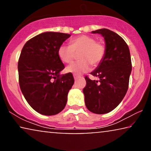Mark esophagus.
I'll list each match as a JSON object with an SVG mask.
<instances>
[{
	"mask_svg": "<svg viewBox=\"0 0 151 151\" xmlns=\"http://www.w3.org/2000/svg\"><path fill=\"white\" fill-rule=\"evenodd\" d=\"M73 78H74V79L76 80L77 78H79V76L77 75V74H73Z\"/></svg>",
	"mask_w": 151,
	"mask_h": 151,
	"instance_id": "obj_1",
	"label": "esophagus"
}]
</instances>
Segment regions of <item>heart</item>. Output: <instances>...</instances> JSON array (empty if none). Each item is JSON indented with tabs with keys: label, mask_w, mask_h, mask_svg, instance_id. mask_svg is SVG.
Listing matches in <instances>:
<instances>
[{
	"label": "heart",
	"mask_w": 151,
	"mask_h": 151,
	"mask_svg": "<svg viewBox=\"0 0 151 151\" xmlns=\"http://www.w3.org/2000/svg\"><path fill=\"white\" fill-rule=\"evenodd\" d=\"M78 55L79 62L71 64L67 67V71L75 74L85 73L91 69V65L94 67L98 65L104 58L106 49L104 45L97 42L92 36L82 35L72 39L70 45H63L58 48V54L62 62L71 63Z\"/></svg>",
	"instance_id": "b5f03b06"
}]
</instances>
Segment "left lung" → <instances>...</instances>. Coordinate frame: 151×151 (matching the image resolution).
<instances>
[{
  "label": "left lung",
  "instance_id": "obj_1",
  "mask_svg": "<svg viewBox=\"0 0 151 151\" xmlns=\"http://www.w3.org/2000/svg\"><path fill=\"white\" fill-rule=\"evenodd\" d=\"M92 33L104 37L106 52L96 69L91 73L100 80L85 76L84 101L91 112L104 114L116 108L127 93L132 70L131 55L127 44L116 33L107 29Z\"/></svg>",
  "mask_w": 151,
  "mask_h": 151
}]
</instances>
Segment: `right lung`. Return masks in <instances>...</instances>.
Returning a JSON list of instances; mask_svg holds the SVG:
<instances>
[{
    "label": "right lung",
    "mask_w": 151,
    "mask_h": 151,
    "mask_svg": "<svg viewBox=\"0 0 151 151\" xmlns=\"http://www.w3.org/2000/svg\"><path fill=\"white\" fill-rule=\"evenodd\" d=\"M71 36L59 32H44L24 45L18 63L20 90L37 112L56 115L63 110L67 95L74 83L71 73L60 75L65 65L58 48Z\"/></svg>",
    "instance_id": "add662e5"
}]
</instances>
